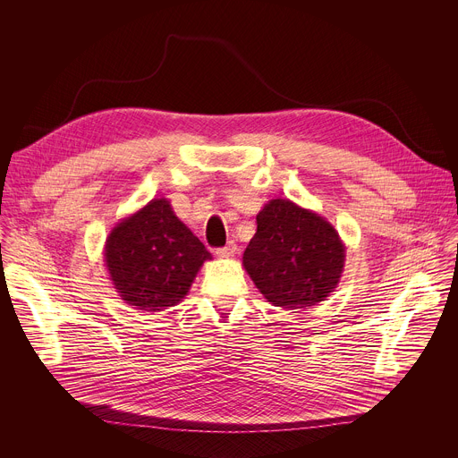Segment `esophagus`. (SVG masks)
I'll list each match as a JSON object with an SVG mask.
<instances>
[{
	"instance_id": "obj_1",
	"label": "esophagus",
	"mask_w": 458,
	"mask_h": 458,
	"mask_svg": "<svg viewBox=\"0 0 458 458\" xmlns=\"http://www.w3.org/2000/svg\"><path fill=\"white\" fill-rule=\"evenodd\" d=\"M235 251H237V244H235V242H228L226 246L216 250V253H217L219 257H232Z\"/></svg>"
}]
</instances>
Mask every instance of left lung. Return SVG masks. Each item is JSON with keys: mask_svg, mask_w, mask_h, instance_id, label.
<instances>
[{"mask_svg": "<svg viewBox=\"0 0 458 458\" xmlns=\"http://www.w3.org/2000/svg\"><path fill=\"white\" fill-rule=\"evenodd\" d=\"M344 259L346 248L328 221L290 199H272L257 214L242 267L268 302L301 310L337 288Z\"/></svg>", "mask_w": 458, "mask_h": 458, "instance_id": "8db88e82", "label": "left lung"}]
</instances>
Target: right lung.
I'll return each instance as SVG.
<instances>
[{
    "mask_svg": "<svg viewBox=\"0 0 458 458\" xmlns=\"http://www.w3.org/2000/svg\"><path fill=\"white\" fill-rule=\"evenodd\" d=\"M207 259H212L210 251L166 199H152L119 221L105 244L115 292L143 311H163L184 299Z\"/></svg>",
    "mask_w": 458,
    "mask_h": 458,
    "instance_id": "right-lung-1",
    "label": "right lung"
}]
</instances>
